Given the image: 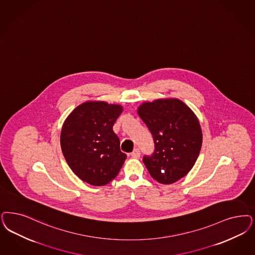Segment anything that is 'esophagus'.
<instances>
[{
    "mask_svg": "<svg viewBox=\"0 0 255 255\" xmlns=\"http://www.w3.org/2000/svg\"><path fill=\"white\" fill-rule=\"evenodd\" d=\"M140 149H138V148L133 149L132 153H131V155H132L133 158H138L140 156Z\"/></svg>",
    "mask_w": 255,
    "mask_h": 255,
    "instance_id": "34e87169",
    "label": "esophagus"
}]
</instances>
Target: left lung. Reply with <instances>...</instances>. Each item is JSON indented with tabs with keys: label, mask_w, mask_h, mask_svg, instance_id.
I'll return each instance as SVG.
<instances>
[{
	"label": "left lung",
	"mask_w": 255,
	"mask_h": 255,
	"mask_svg": "<svg viewBox=\"0 0 255 255\" xmlns=\"http://www.w3.org/2000/svg\"><path fill=\"white\" fill-rule=\"evenodd\" d=\"M152 135L154 150L143 162L158 183L173 184L193 167L202 148V134L193 112L179 100H157L138 108Z\"/></svg>",
	"instance_id": "left-lung-1"
}]
</instances>
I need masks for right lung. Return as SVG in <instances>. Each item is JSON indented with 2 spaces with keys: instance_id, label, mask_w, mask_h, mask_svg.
Instances as JSON below:
<instances>
[{
  "instance_id": "add662e5",
  "label": "right lung",
  "mask_w": 255,
  "mask_h": 255,
  "mask_svg": "<svg viewBox=\"0 0 255 255\" xmlns=\"http://www.w3.org/2000/svg\"><path fill=\"white\" fill-rule=\"evenodd\" d=\"M123 107L105 102H88L77 106L62 128V152L68 165L89 185H107L119 174L126 154L113 131Z\"/></svg>"
}]
</instances>
